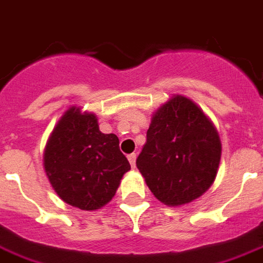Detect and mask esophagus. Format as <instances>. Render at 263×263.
<instances>
[{
  "mask_svg": "<svg viewBox=\"0 0 263 263\" xmlns=\"http://www.w3.org/2000/svg\"><path fill=\"white\" fill-rule=\"evenodd\" d=\"M136 158H137V155H136V154H130L129 157H127V159H129L132 167L136 166Z\"/></svg>",
  "mask_w": 263,
  "mask_h": 263,
  "instance_id": "1",
  "label": "esophagus"
}]
</instances>
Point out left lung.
Returning a JSON list of instances; mask_svg holds the SVG:
<instances>
[{"label":"left lung","instance_id":"left-lung-1","mask_svg":"<svg viewBox=\"0 0 263 263\" xmlns=\"http://www.w3.org/2000/svg\"><path fill=\"white\" fill-rule=\"evenodd\" d=\"M222 145L214 124L189 98L176 96L153 116L136 165L166 205L198 198L214 183Z\"/></svg>","mask_w":263,"mask_h":263}]
</instances>
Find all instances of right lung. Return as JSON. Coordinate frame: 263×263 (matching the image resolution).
I'll return each instance as SVG.
<instances>
[{"label": "right lung", "instance_id": "obj_1", "mask_svg": "<svg viewBox=\"0 0 263 263\" xmlns=\"http://www.w3.org/2000/svg\"><path fill=\"white\" fill-rule=\"evenodd\" d=\"M44 167L66 204L94 211L112 199L130 163L115 134L100 132L96 115L70 108L47 143Z\"/></svg>", "mask_w": 263, "mask_h": 263}]
</instances>
